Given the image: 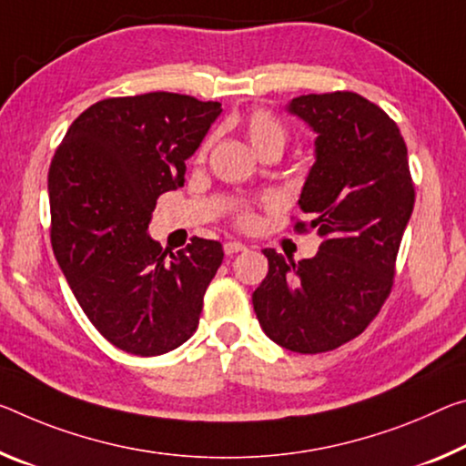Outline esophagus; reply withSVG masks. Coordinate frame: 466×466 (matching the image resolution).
I'll list each match as a JSON object with an SVG mask.
<instances>
[{
  "mask_svg": "<svg viewBox=\"0 0 466 466\" xmlns=\"http://www.w3.org/2000/svg\"><path fill=\"white\" fill-rule=\"evenodd\" d=\"M240 250H247V247L242 245V242H236V240H230V242H226L224 245V253L226 255H236V253H240Z\"/></svg>",
  "mask_w": 466,
  "mask_h": 466,
  "instance_id": "34e87169",
  "label": "esophagus"
}]
</instances>
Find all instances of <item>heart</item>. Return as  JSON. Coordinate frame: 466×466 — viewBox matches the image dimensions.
Instances as JSON below:
<instances>
[{
	"mask_svg": "<svg viewBox=\"0 0 466 466\" xmlns=\"http://www.w3.org/2000/svg\"><path fill=\"white\" fill-rule=\"evenodd\" d=\"M240 128L245 132L248 143L253 145V149L259 155L268 149H284L286 130L282 124H279L269 112H265V109H253V112L240 122ZM207 149H209V138H207L201 145V149H198V157H203ZM236 221H238V226L242 228H250L255 224V213L250 211L248 207H240L238 213H236Z\"/></svg>",
	"mask_w": 466,
	"mask_h": 466,
	"instance_id": "obj_1",
	"label": "heart"
}]
</instances>
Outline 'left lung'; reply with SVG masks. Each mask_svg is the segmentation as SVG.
<instances>
[{"mask_svg":"<svg viewBox=\"0 0 466 466\" xmlns=\"http://www.w3.org/2000/svg\"><path fill=\"white\" fill-rule=\"evenodd\" d=\"M288 112L317 132L315 164L299 198L319 250L294 263L265 248L269 271L253 292L261 328L300 354L363 334L390 297L396 255L415 205L404 138L381 107L352 91L300 95Z\"/></svg>","mask_w":466,"mask_h":466,"instance_id":"1","label":"left lung"}]
</instances>
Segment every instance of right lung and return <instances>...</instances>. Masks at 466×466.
Here are the masks:
<instances>
[{"label":"right lung","instance_id":"1","mask_svg":"<svg viewBox=\"0 0 466 466\" xmlns=\"http://www.w3.org/2000/svg\"><path fill=\"white\" fill-rule=\"evenodd\" d=\"M219 114L221 103L178 93L109 97L72 122L51 159L56 259L88 321L124 352L157 357L197 331L224 248L193 236L167 257L147 228Z\"/></svg>","mask_w":466,"mask_h":466}]
</instances>
